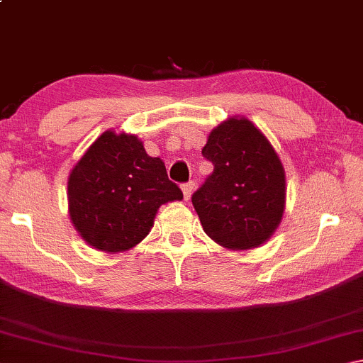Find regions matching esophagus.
<instances>
[{"label":"esophagus","mask_w":363,"mask_h":363,"mask_svg":"<svg viewBox=\"0 0 363 363\" xmlns=\"http://www.w3.org/2000/svg\"><path fill=\"white\" fill-rule=\"evenodd\" d=\"M182 194H184V199L190 200V196H192L194 190H195V182L194 181H189L186 184H182Z\"/></svg>","instance_id":"obj_1"}]
</instances>
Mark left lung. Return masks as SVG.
<instances>
[{
  "instance_id": "left-lung-1",
  "label": "left lung",
  "mask_w": 363,
  "mask_h": 363,
  "mask_svg": "<svg viewBox=\"0 0 363 363\" xmlns=\"http://www.w3.org/2000/svg\"><path fill=\"white\" fill-rule=\"evenodd\" d=\"M201 155L213 173L192 195L206 235L230 250L259 247L285 210V171L274 147L247 118L213 130Z\"/></svg>"
}]
</instances>
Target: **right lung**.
Here are the masks:
<instances>
[{"label":"right lung","instance_id":"1","mask_svg":"<svg viewBox=\"0 0 363 363\" xmlns=\"http://www.w3.org/2000/svg\"><path fill=\"white\" fill-rule=\"evenodd\" d=\"M160 158L136 136L106 131L69 177V211L75 229L96 250L126 251L150 232L158 208L181 200Z\"/></svg>","mask_w":363,"mask_h":363}]
</instances>
